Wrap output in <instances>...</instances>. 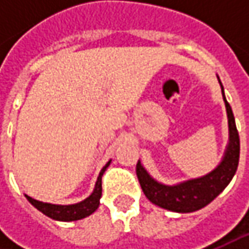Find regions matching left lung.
<instances>
[{
	"mask_svg": "<svg viewBox=\"0 0 249 249\" xmlns=\"http://www.w3.org/2000/svg\"><path fill=\"white\" fill-rule=\"evenodd\" d=\"M222 94L227 109L229 131H230V142L223 160L209 175L194 180H188L177 186H163L155 181L139 162L136 166V173L139 177L140 186L152 204L178 213L194 212L212 202L231 181L240 159V136L235 127L231 107L225 98L223 87H222Z\"/></svg>",
	"mask_w": 249,
	"mask_h": 249,
	"instance_id": "obj_1",
	"label": "left lung"
}]
</instances>
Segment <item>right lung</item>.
I'll return each mask as SVG.
<instances>
[{
	"mask_svg": "<svg viewBox=\"0 0 249 249\" xmlns=\"http://www.w3.org/2000/svg\"><path fill=\"white\" fill-rule=\"evenodd\" d=\"M110 162H108L105 166L102 167V170L100 172V176L97 178V183H95V188L92 191L89 198H86L84 201L79 202V204H74V205H53V204H47V202H41V201H37L33 199L32 196H26L27 201L37 208L40 212H43L44 215H47L51 219L55 220H62V222H72V220H79L83 219L86 216L91 215L92 212L97 211V208L100 205V198L102 196V186H101V178L104 172L107 170V167L109 166Z\"/></svg>",
	"mask_w": 249,
	"mask_h": 249,
	"instance_id": "add662e5",
	"label": "right lung"
}]
</instances>
